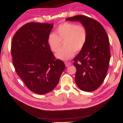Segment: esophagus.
<instances>
[{
    "label": "esophagus",
    "instance_id": "1",
    "mask_svg": "<svg viewBox=\"0 0 123 123\" xmlns=\"http://www.w3.org/2000/svg\"><path fill=\"white\" fill-rule=\"evenodd\" d=\"M71 65V63L70 62L67 61V62H65V65H66V67H68V66H69Z\"/></svg>",
    "mask_w": 123,
    "mask_h": 123
}]
</instances>
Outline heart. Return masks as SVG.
Returning <instances> with one entry per match:
<instances>
[{
    "label": "heart",
    "instance_id": "obj_1",
    "mask_svg": "<svg viewBox=\"0 0 123 123\" xmlns=\"http://www.w3.org/2000/svg\"><path fill=\"white\" fill-rule=\"evenodd\" d=\"M88 32L83 24L65 22L60 24L48 37V43L51 51L57 52L62 41L64 47L58 50L56 57L62 61H67L73 57L75 52L80 51L86 43Z\"/></svg>",
    "mask_w": 123,
    "mask_h": 123
}]
</instances>
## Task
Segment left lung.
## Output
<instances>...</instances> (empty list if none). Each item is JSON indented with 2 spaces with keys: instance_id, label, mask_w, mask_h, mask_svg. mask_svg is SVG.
I'll list each match as a JSON object with an SVG mask.
<instances>
[{
  "instance_id": "left-lung-1",
  "label": "left lung",
  "mask_w": 123,
  "mask_h": 123,
  "mask_svg": "<svg viewBox=\"0 0 123 123\" xmlns=\"http://www.w3.org/2000/svg\"><path fill=\"white\" fill-rule=\"evenodd\" d=\"M86 27L88 38L80 52L73 59L76 68L75 81L81 90H96L104 82L111 58L110 41L105 28L98 21L85 15L68 17Z\"/></svg>"
}]
</instances>
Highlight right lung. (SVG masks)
I'll return each instance as SVG.
<instances>
[{
  "mask_svg": "<svg viewBox=\"0 0 123 123\" xmlns=\"http://www.w3.org/2000/svg\"><path fill=\"white\" fill-rule=\"evenodd\" d=\"M53 24L30 22L13 36L11 52L15 71L25 84L38 94L50 92L59 82L66 66L56 59L48 43Z\"/></svg>",
  "mask_w": 123,
  "mask_h": 123,
  "instance_id": "obj_1",
  "label": "right lung"
}]
</instances>
